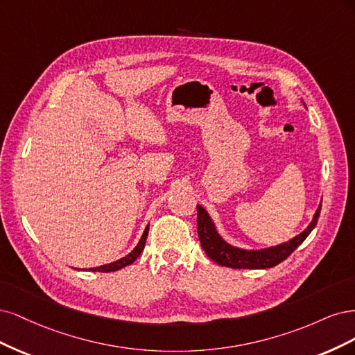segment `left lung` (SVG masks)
<instances>
[{"label":"left lung","instance_id":"obj_1","mask_svg":"<svg viewBox=\"0 0 355 355\" xmlns=\"http://www.w3.org/2000/svg\"><path fill=\"white\" fill-rule=\"evenodd\" d=\"M304 103V101H302ZM305 106V103H304ZM306 107V106H305ZM198 234L200 245L214 262L218 266L228 268H246V270H264L280 264L282 261L288 258L293 250L298 248L308 237L318 221L320 211H322V202L313 216L311 223L302 233L292 237L288 242H283L276 246L261 248V249H245L239 248L227 240L216 230V225L212 221L211 215L202 205H198Z\"/></svg>","mask_w":355,"mask_h":355}]
</instances>
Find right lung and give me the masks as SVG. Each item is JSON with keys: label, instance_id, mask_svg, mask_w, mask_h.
<instances>
[{"label": "right lung", "instance_id": "add662e5", "mask_svg": "<svg viewBox=\"0 0 355 355\" xmlns=\"http://www.w3.org/2000/svg\"><path fill=\"white\" fill-rule=\"evenodd\" d=\"M147 234H148V224L146 225L144 232H143V236L141 239L139 240V243H137V246L131 250V252L128 255H125L116 261L113 262H109V264H105V266H100V267H94V268H89V271H101V272H110V271H118L123 267L127 266H131L132 262L140 257V254L143 252L144 249V245H146V239H147Z\"/></svg>", "mask_w": 355, "mask_h": 355}]
</instances>
